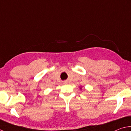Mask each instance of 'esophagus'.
Wrapping results in <instances>:
<instances>
[{
  "label": "esophagus",
  "instance_id": "34e87169",
  "mask_svg": "<svg viewBox=\"0 0 131 131\" xmlns=\"http://www.w3.org/2000/svg\"><path fill=\"white\" fill-rule=\"evenodd\" d=\"M65 83H66V82H65Z\"/></svg>",
  "mask_w": 131,
  "mask_h": 131
}]
</instances>
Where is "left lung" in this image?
<instances>
[{
	"mask_svg": "<svg viewBox=\"0 0 131 131\" xmlns=\"http://www.w3.org/2000/svg\"><path fill=\"white\" fill-rule=\"evenodd\" d=\"M80 89H81V88H80Z\"/></svg>",
	"mask_w": 131,
	"mask_h": 131,
	"instance_id": "left-lung-1",
	"label": "left lung"
}]
</instances>
